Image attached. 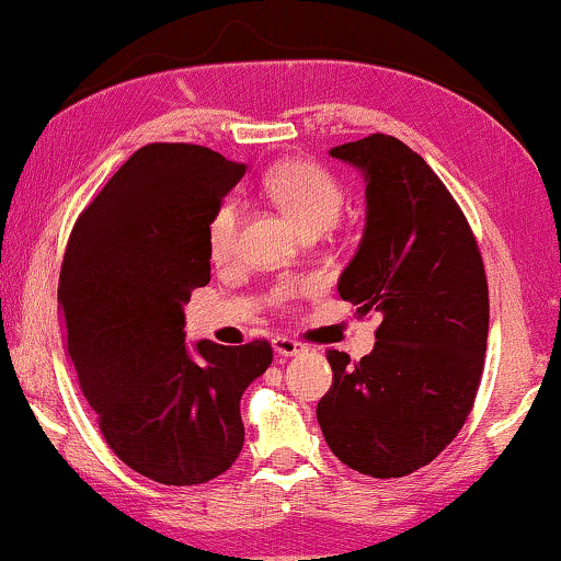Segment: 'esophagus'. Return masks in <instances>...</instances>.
Masks as SVG:
<instances>
[{
  "instance_id": "34e87169",
  "label": "esophagus",
  "mask_w": 561,
  "mask_h": 561,
  "mask_svg": "<svg viewBox=\"0 0 561 561\" xmlns=\"http://www.w3.org/2000/svg\"><path fill=\"white\" fill-rule=\"evenodd\" d=\"M273 350L278 352L280 357H296V355H304L306 344L294 340V336H275V340H273Z\"/></svg>"
}]
</instances>
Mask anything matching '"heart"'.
Returning <instances> with one entry per match:
<instances>
[{
    "instance_id": "1",
    "label": "heart",
    "mask_w": 561,
    "mask_h": 561,
    "mask_svg": "<svg viewBox=\"0 0 561 561\" xmlns=\"http://www.w3.org/2000/svg\"><path fill=\"white\" fill-rule=\"evenodd\" d=\"M267 198L301 229V232H324L340 219L344 209V188L334 173L311 160H286L273 165L263 179ZM237 225H240V204L225 198L211 211L206 225V248L214 260H227L234 250ZM309 290L306 280H280L273 288V301L286 304L288 298Z\"/></svg>"
}]
</instances>
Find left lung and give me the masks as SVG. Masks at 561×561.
Instances as JSON below:
<instances>
[{"instance_id": "8db88e82", "label": "left lung", "mask_w": 561, "mask_h": 561, "mask_svg": "<svg viewBox=\"0 0 561 561\" xmlns=\"http://www.w3.org/2000/svg\"><path fill=\"white\" fill-rule=\"evenodd\" d=\"M329 156L367 183L363 240L336 288L380 327L359 363L327 352L334 378L317 419L352 470L403 478L432 462L472 411L488 344L485 267L462 209L409 145L378 133Z\"/></svg>"}]
</instances>
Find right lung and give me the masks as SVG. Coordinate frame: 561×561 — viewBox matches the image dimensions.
I'll use <instances>...</instances> for the list:
<instances>
[{"label":"right lung","instance_id":"right-lung-1","mask_svg":"<svg viewBox=\"0 0 561 561\" xmlns=\"http://www.w3.org/2000/svg\"><path fill=\"white\" fill-rule=\"evenodd\" d=\"M244 175L202 145H145L76 219L60 267L68 357L106 444L163 485H202L242 451L240 398L273 363L255 340L183 344L211 278L206 225Z\"/></svg>","mask_w":561,"mask_h":561}]
</instances>
